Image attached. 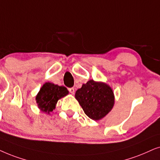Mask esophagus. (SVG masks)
Listing matches in <instances>:
<instances>
[{
  "label": "esophagus",
  "instance_id": "obj_1",
  "mask_svg": "<svg viewBox=\"0 0 160 160\" xmlns=\"http://www.w3.org/2000/svg\"><path fill=\"white\" fill-rule=\"evenodd\" d=\"M68 90H69V91L71 93H72V94H73V93H74V88H68Z\"/></svg>",
  "mask_w": 160,
  "mask_h": 160
}]
</instances>
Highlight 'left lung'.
Returning a JSON list of instances; mask_svg holds the SVG:
<instances>
[{
    "instance_id": "left-lung-1",
    "label": "left lung",
    "mask_w": 160,
    "mask_h": 160,
    "mask_svg": "<svg viewBox=\"0 0 160 160\" xmlns=\"http://www.w3.org/2000/svg\"><path fill=\"white\" fill-rule=\"evenodd\" d=\"M75 98L89 118L99 120L113 107L114 96L111 88L103 82L91 80L75 93Z\"/></svg>"
}]
</instances>
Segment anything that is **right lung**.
<instances>
[{
  "label": "right lung",
  "mask_w": 160,
  "mask_h": 160,
  "mask_svg": "<svg viewBox=\"0 0 160 160\" xmlns=\"http://www.w3.org/2000/svg\"><path fill=\"white\" fill-rule=\"evenodd\" d=\"M68 93L69 91L66 87L46 82L36 97L38 107L42 111L50 113L55 108L58 100Z\"/></svg>",
  "instance_id": "1"
}]
</instances>
